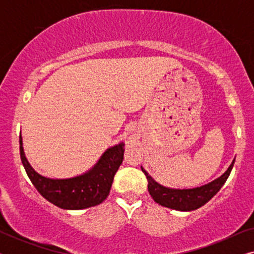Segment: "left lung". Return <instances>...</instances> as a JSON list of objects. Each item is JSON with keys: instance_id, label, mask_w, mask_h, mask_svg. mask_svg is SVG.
Listing matches in <instances>:
<instances>
[{"instance_id": "1", "label": "left lung", "mask_w": 254, "mask_h": 254, "mask_svg": "<svg viewBox=\"0 0 254 254\" xmlns=\"http://www.w3.org/2000/svg\"><path fill=\"white\" fill-rule=\"evenodd\" d=\"M235 159L232 161L231 165L225 171L224 175H222L220 178H217L214 182H211L207 185L192 190H172L159 185L156 183L147 172L144 171L143 168L142 171L148 179V190L155 202L161 204L163 207L171 208V209L180 210V211H190L195 210L204 203H207L227 182L228 177L230 176V172L234 166Z\"/></svg>"}]
</instances>
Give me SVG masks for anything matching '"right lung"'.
Here are the masks:
<instances>
[{"mask_svg":"<svg viewBox=\"0 0 254 254\" xmlns=\"http://www.w3.org/2000/svg\"><path fill=\"white\" fill-rule=\"evenodd\" d=\"M124 143L107 149L92 170L69 179H50L32 169L24 155L19 135L20 159L31 183L47 201L62 209L78 210L102 203L110 194L113 178L124 159Z\"/></svg>","mask_w":254,"mask_h":254,"instance_id":"obj_1","label":"right lung"}]
</instances>
